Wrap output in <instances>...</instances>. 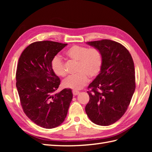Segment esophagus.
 I'll list each match as a JSON object with an SVG mask.
<instances>
[{"mask_svg": "<svg viewBox=\"0 0 152 152\" xmlns=\"http://www.w3.org/2000/svg\"><path fill=\"white\" fill-rule=\"evenodd\" d=\"M72 93H73V95L74 96H76V95H78L79 93H80V92L79 91H73Z\"/></svg>", "mask_w": 152, "mask_h": 152, "instance_id": "1", "label": "esophagus"}]
</instances>
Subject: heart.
<instances>
[{"instance_id": "obj_1", "label": "heart", "mask_w": 152, "mask_h": 152, "mask_svg": "<svg viewBox=\"0 0 152 152\" xmlns=\"http://www.w3.org/2000/svg\"><path fill=\"white\" fill-rule=\"evenodd\" d=\"M68 57L78 61L76 75L69 76L64 80L63 85L66 88L74 90L82 89L91 78L98 76L101 69L102 57L101 53L96 48H88L74 45L66 51ZM51 68L55 74L59 76H64L66 71L63 61L59 57H55L51 61Z\"/></svg>"}]
</instances>
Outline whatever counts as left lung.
Wrapping results in <instances>:
<instances>
[{"mask_svg":"<svg viewBox=\"0 0 152 152\" xmlns=\"http://www.w3.org/2000/svg\"><path fill=\"white\" fill-rule=\"evenodd\" d=\"M101 53V71L90 83L86 112L94 124L108 126L127 110L135 90L134 62L126 48L110 40L86 42Z\"/></svg>","mask_w":152,"mask_h":152,"instance_id":"8db88e82","label":"left lung"}]
</instances>
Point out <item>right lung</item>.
<instances>
[{"label":"right lung","mask_w":152,"mask_h":152,"mask_svg":"<svg viewBox=\"0 0 152 152\" xmlns=\"http://www.w3.org/2000/svg\"><path fill=\"white\" fill-rule=\"evenodd\" d=\"M67 44L40 41L23 51L16 70V87L25 114L45 129L57 127L64 121L73 94L71 89L53 93L60 79L52 70L51 61Z\"/></svg>","instance_id":"obj_1"}]
</instances>
